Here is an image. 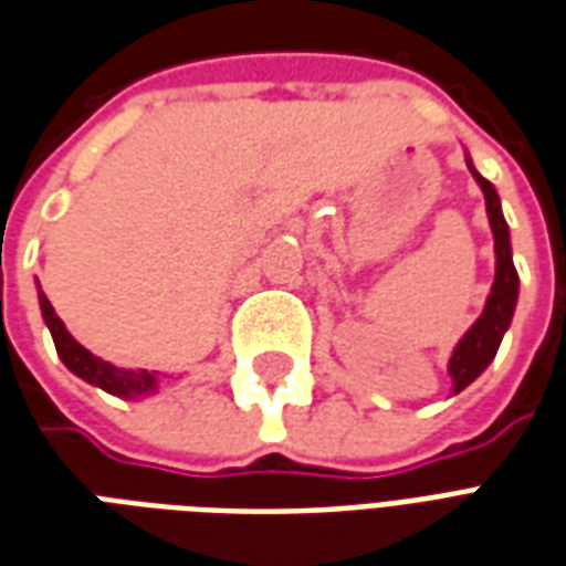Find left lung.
Instances as JSON below:
<instances>
[{
  "instance_id": "1",
  "label": "left lung",
  "mask_w": 566,
  "mask_h": 566,
  "mask_svg": "<svg viewBox=\"0 0 566 566\" xmlns=\"http://www.w3.org/2000/svg\"><path fill=\"white\" fill-rule=\"evenodd\" d=\"M471 174L480 182L485 195V212H489V224L495 233V282H492V294L485 300L483 315L476 317V324L462 336L455 345L453 357H450V378H453V392H462L471 380H476L485 371V366L495 359L501 338H504L506 326L513 321L518 296V272L513 266V249H510V230H506L504 212H501V200H497L495 186L483 179L471 165Z\"/></svg>"
}]
</instances>
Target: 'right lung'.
Here are the masks:
<instances>
[{
  "label": "right lung",
  "instance_id": "add662e5",
  "mask_svg": "<svg viewBox=\"0 0 566 566\" xmlns=\"http://www.w3.org/2000/svg\"><path fill=\"white\" fill-rule=\"evenodd\" d=\"M41 300V315H44V324L50 326V336H53V345H56V354L65 366L83 378L86 384H95L102 387L104 392H113V396H123V399H137V396H149L158 387V378L155 371H146V368H119L104 363L95 354H90L86 347L71 336L65 324L60 321V315L53 312V305L44 294H38Z\"/></svg>",
  "mask_w": 566,
  "mask_h": 566
}]
</instances>
